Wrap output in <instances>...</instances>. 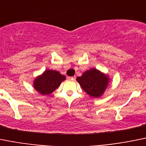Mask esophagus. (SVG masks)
Masks as SVG:
<instances>
[{
  "mask_svg": "<svg viewBox=\"0 0 146 146\" xmlns=\"http://www.w3.org/2000/svg\"><path fill=\"white\" fill-rule=\"evenodd\" d=\"M68 78H70V79H72V80H75L76 79V76H72V77H69Z\"/></svg>",
  "mask_w": 146,
  "mask_h": 146,
  "instance_id": "esophagus-1",
  "label": "esophagus"
}]
</instances>
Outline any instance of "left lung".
Masks as SVG:
<instances>
[{
    "label": "left lung",
    "mask_w": 146,
    "mask_h": 146,
    "mask_svg": "<svg viewBox=\"0 0 146 146\" xmlns=\"http://www.w3.org/2000/svg\"><path fill=\"white\" fill-rule=\"evenodd\" d=\"M76 80L86 94L92 97L102 96L109 83L107 76L94 68L84 72L81 77H77Z\"/></svg>",
    "instance_id": "8db88e82"
}]
</instances>
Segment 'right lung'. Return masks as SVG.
I'll list each match as a JSON object with an SVG mask.
<instances>
[{"label":"right lung","mask_w":146,"mask_h":146,"mask_svg":"<svg viewBox=\"0 0 146 146\" xmlns=\"http://www.w3.org/2000/svg\"><path fill=\"white\" fill-rule=\"evenodd\" d=\"M65 79V76L55 70H47L42 75L36 78L34 87L42 95H48L56 89L61 82Z\"/></svg>","instance_id":"add662e5"}]
</instances>
